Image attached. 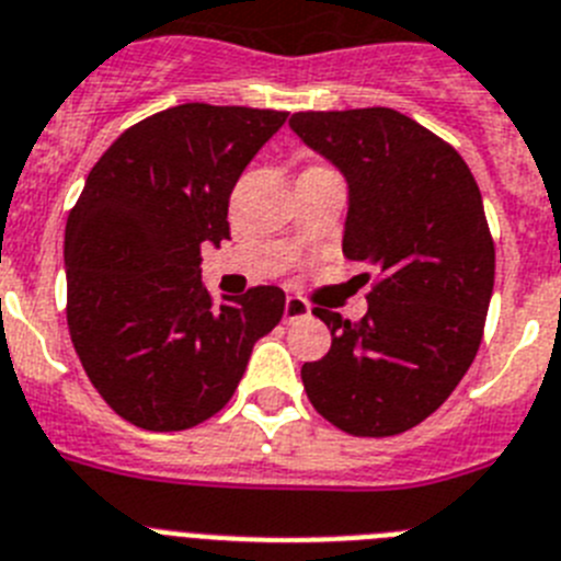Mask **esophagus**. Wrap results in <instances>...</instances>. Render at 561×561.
Returning a JSON list of instances; mask_svg holds the SVG:
<instances>
[{
	"label": "esophagus",
	"mask_w": 561,
	"mask_h": 561,
	"mask_svg": "<svg viewBox=\"0 0 561 561\" xmlns=\"http://www.w3.org/2000/svg\"><path fill=\"white\" fill-rule=\"evenodd\" d=\"M309 312H312V309H309V304H306L304 298H298V295H289V298H286V304H284L286 320H300V318H306Z\"/></svg>",
	"instance_id": "1"
}]
</instances>
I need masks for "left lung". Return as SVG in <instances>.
<instances>
[{
  "instance_id": "1",
  "label": "left lung",
  "mask_w": 561,
  "mask_h": 561,
  "mask_svg": "<svg viewBox=\"0 0 561 561\" xmlns=\"http://www.w3.org/2000/svg\"><path fill=\"white\" fill-rule=\"evenodd\" d=\"M289 124L346 175L343 255L377 272L360 320L314 309L332 348L304 363V389L352 437H394L448 400L482 343L494 238L480 186L451 144L391 107Z\"/></svg>"
}]
</instances>
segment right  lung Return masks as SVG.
I'll use <instances>...</instances> for the list:
<instances>
[{"mask_svg":"<svg viewBox=\"0 0 561 561\" xmlns=\"http://www.w3.org/2000/svg\"><path fill=\"white\" fill-rule=\"evenodd\" d=\"M284 110L179 104L133 124L67 215V329L95 391L144 431H184L229 403L286 295L213 304L201 247L229 238V195Z\"/></svg>","mask_w":561,"mask_h":561,"instance_id":"add662e5","label":"right lung"}]
</instances>
